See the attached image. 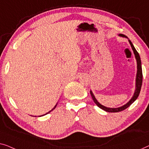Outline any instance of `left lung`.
<instances>
[{
    "label": "left lung",
    "mask_w": 149,
    "mask_h": 149,
    "mask_svg": "<svg viewBox=\"0 0 149 149\" xmlns=\"http://www.w3.org/2000/svg\"><path fill=\"white\" fill-rule=\"evenodd\" d=\"M119 36L127 38V36H125L123 34H121V33H119ZM128 41H129L130 44L132 49V50H133L135 58H136V62H137V74H136V90H135L134 93V95L132 97L131 99L126 104H124V105L120 107H117V108L107 107L102 105L101 104H100L99 102L97 101V100L96 99L95 96L93 95V92L91 91V96H92V98H93V100H94V102H95V104L98 107L100 108L102 110L105 111H107V112L116 113V112L121 111H123V110H125V109H127L128 107L130 106L131 104L137 99L138 96H139L140 90H141V86H142V65H141V60H140L139 54H138L137 51L136 50L134 47L133 44L132 43V42L130 40H128Z\"/></svg>",
    "instance_id": "1"
}]
</instances>
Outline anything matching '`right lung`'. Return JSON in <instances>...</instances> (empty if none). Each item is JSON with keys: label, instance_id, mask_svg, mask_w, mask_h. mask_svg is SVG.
<instances>
[{"label": "right lung", "instance_id": "1", "mask_svg": "<svg viewBox=\"0 0 149 149\" xmlns=\"http://www.w3.org/2000/svg\"><path fill=\"white\" fill-rule=\"evenodd\" d=\"M56 105L55 106H54V107L53 109H52V110H51V111H50L49 112H48V113H46V114H45V115H42V116H38V117H41V116H45V115H47V114H48V113H49L50 112H51V111H53V109H55V107H56Z\"/></svg>", "mask_w": 149, "mask_h": 149}]
</instances>
